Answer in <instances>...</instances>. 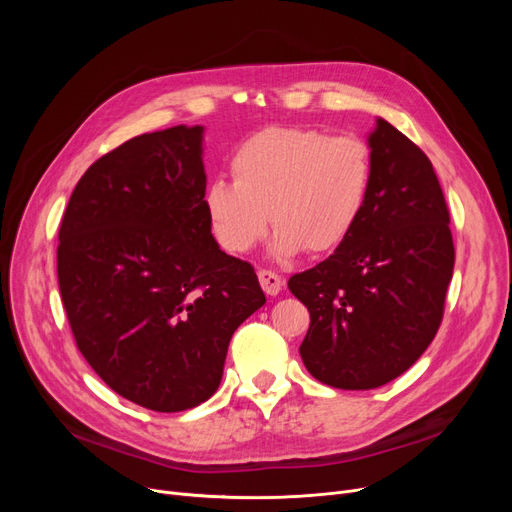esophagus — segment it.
Returning a JSON list of instances; mask_svg holds the SVG:
<instances>
[{"mask_svg":"<svg viewBox=\"0 0 512 512\" xmlns=\"http://www.w3.org/2000/svg\"><path fill=\"white\" fill-rule=\"evenodd\" d=\"M257 278H259V284L265 290V294H272V297H276V294L284 288V280L270 270H259Z\"/></svg>","mask_w":512,"mask_h":512,"instance_id":"obj_1","label":"esophagus"}]
</instances>
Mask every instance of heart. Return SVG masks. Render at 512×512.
<instances>
[{"label": "heart", "mask_w": 512, "mask_h": 512, "mask_svg": "<svg viewBox=\"0 0 512 512\" xmlns=\"http://www.w3.org/2000/svg\"><path fill=\"white\" fill-rule=\"evenodd\" d=\"M234 180L205 188V211L220 245L249 253L276 228L272 255L292 259L342 247L363 218L375 178L371 147L355 134L270 126L232 153Z\"/></svg>", "instance_id": "b5f03b06"}]
</instances>
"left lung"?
Instances as JSON below:
<instances>
[{
    "label": "left lung",
    "instance_id": "8db88e82",
    "mask_svg": "<svg viewBox=\"0 0 512 512\" xmlns=\"http://www.w3.org/2000/svg\"><path fill=\"white\" fill-rule=\"evenodd\" d=\"M367 141L375 178L363 218L326 261L288 280L311 315L301 359L340 390L384 386L425 353L454 267L432 161L384 118Z\"/></svg>",
    "mask_w": 512,
    "mask_h": 512
}]
</instances>
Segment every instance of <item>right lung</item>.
<instances>
[{"mask_svg":"<svg viewBox=\"0 0 512 512\" xmlns=\"http://www.w3.org/2000/svg\"><path fill=\"white\" fill-rule=\"evenodd\" d=\"M203 126L141 134L78 180L58 282L78 351L126 400L159 413L218 390L236 328L265 303L205 211Z\"/></svg>","mask_w":512,"mask_h":512,"instance_id":"obj_1","label":"right lung"}]
</instances>
